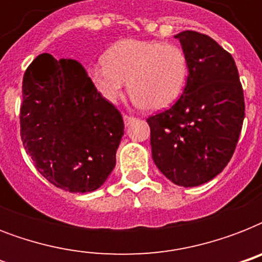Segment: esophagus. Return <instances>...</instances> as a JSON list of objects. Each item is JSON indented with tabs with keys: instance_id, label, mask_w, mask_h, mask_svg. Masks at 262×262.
Instances as JSON below:
<instances>
[{
	"instance_id": "esophagus-1",
	"label": "esophagus",
	"mask_w": 262,
	"mask_h": 262,
	"mask_svg": "<svg viewBox=\"0 0 262 262\" xmlns=\"http://www.w3.org/2000/svg\"><path fill=\"white\" fill-rule=\"evenodd\" d=\"M133 117H130V115H126V114H123V121H125V125H129V122L130 121H133Z\"/></svg>"
}]
</instances>
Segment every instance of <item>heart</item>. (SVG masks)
Here are the masks:
<instances>
[{
  "label": "heart",
  "mask_w": 262,
  "mask_h": 262,
  "mask_svg": "<svg viewBox=\"0 0 262 262\" xmlns=\"http://www.w3.org/2000/svg\"><path fill=\"white\" fill-rule=\"evenodd\" d=\"M88 76L104 100L115 103L127 87L137 107L158 110L170 106L182 92L187 58L177 45L144 39H122L90 68Z\"/></svg>",
  "instance_id": "b5f03b06"
}]
</instances>
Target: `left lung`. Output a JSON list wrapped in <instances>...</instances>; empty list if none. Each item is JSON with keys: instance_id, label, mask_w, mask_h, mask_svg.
Returning a JSON list of instances; mask_svg holds the SVG:
<instances>
[{"instance_id": "left-lung-1", "label": "left lung", "mask_w": 262, "mask_h": 262, "mask_svg": "<svg viewBox=\"0 0 262 262\" xmlns=\"http://www.w3.org/2000/svg\"><path fill=\"white\" fill-rule=\"evenodd\" d=\"M187 58L186 87L168 110L148 117L152 159L178 186H199L223 171L245 118L242 84L231 54L208 35H175Z\"/></svg>"}]
</instances>
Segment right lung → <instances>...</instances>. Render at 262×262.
<instances>
[{
    "mask_svg": "<svg viewBox=\"0 0 262 262\" xmlns=\"http://www.w3.org/2000/svg\"><path fill=\"white\" fill-rule=\"evenodd\" d=\"M122 115L75 59L40 54L23 77L20 136L36 170L54 186L87 193L115 166Z\"/></svg>",
    "mask_w": 262,
    "mask_h": 262,
    "instance_id": "add662e5",
    "label": "right lung"
}]
</instances>
